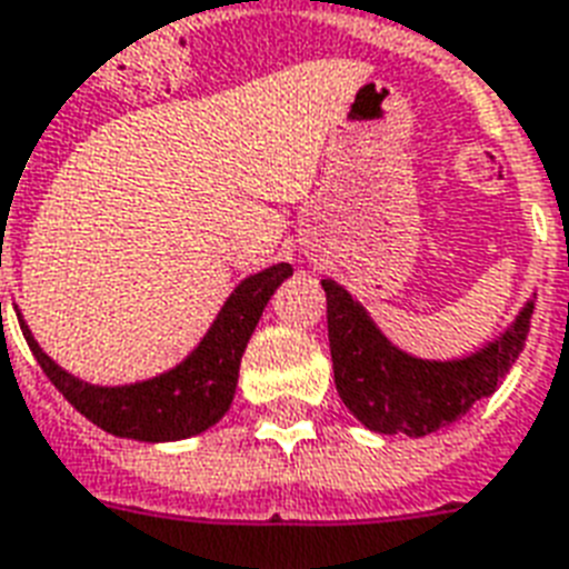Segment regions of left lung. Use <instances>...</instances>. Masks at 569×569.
Masks as SVG:
<instances>
[{"instance_id": "obj_1", "label": "left lung", "mask_w": 569, "mask_h": 569, "mask_svg": "<svg viewBox=\"0 0 569 569\" xmlns=\"http://www.w3.org/2000/svg\"><path fill=\"white\" fill-rule=\"evenodd\" d=\"M320 284L326 290L335 389L368 430L386 436L418 439L436 433L463 418L472 403L490 398L522 353L535 315V299H528L517 320L478 353L436 362L391 345L362 302L338 281L323 279Z\"/></svg>"}]
</instances>
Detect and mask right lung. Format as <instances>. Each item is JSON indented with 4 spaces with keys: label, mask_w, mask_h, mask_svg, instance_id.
Here are the masks:
<instances>
[{
    "label": "right lung",
    "mask_w": 569,
    "mask_h": 569,
    "mask_svg": "<svg viewBox=\"0 0 569 569\" xmlns=\"http://www.w3.org/2000/svg\"><path fill=\"white\" fill-rule=\"evenodd\" d=\"M288 276H293L290 263H272L240 281L183 362L162 371L160 377L130 386H94L79 380L43 353L20 311L17 320L43 373L88 421L121 439L174 442L204 433L207 427H213L228 412L234 400L246 345L270 297Z\"/></svg>",
    "instance_id": "1"
}]
</instances>
